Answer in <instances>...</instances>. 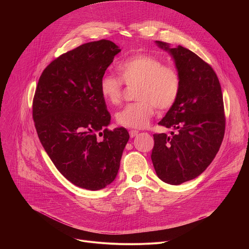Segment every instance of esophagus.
Returning a JSON list of instances; mask_svg holds the SVG:
<instances>
[{
    "label": "esophagus",
    "instance_id": "esophagus-1",
    "mask_svg": "<svg viewBox=\"0 0 249 249\" xmlns=\"http://www.w3.org/2000/svg\"><path fill=\"white\" fill-rule=\"evenodd\" d=\"M138 133H139V131H137V130H131V131L129 132V134H130V137H131V138H134L135 136H137V135H138Z\"/></svg>",
    "mask_w": 249,
    "mask_h": 249
}]
</instances>
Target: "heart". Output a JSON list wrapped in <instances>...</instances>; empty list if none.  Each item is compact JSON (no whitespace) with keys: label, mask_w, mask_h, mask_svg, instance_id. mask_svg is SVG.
<instances>
[{"label":"heart","mask_w":249,"mask_h":249,"mask_svg":"<svg viewBox=\"0 0 249 249\" xmlns=\"http://www.w3.org/2000/svg\"><path fill=\"white\" fill-rule=\"evenodd\" d=\"M117 71L125 85H138L135 94L138 101L127 104L115 115L121 126L144 128L155 114L156 106L161 110L169 109L178 98L181 87L178 72L156 56L144 53L129 56L118 64ZM99 91L106 103L117 105L122 99L123 85L119 79L104 75Z\"/></svg>","instance_id":"1"}]
</instances>
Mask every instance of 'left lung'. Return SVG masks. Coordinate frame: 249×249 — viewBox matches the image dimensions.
<instances>
[{
  "label": "left lung",
  "instance_id": "8db88e82",
  "mask_svg": "<svg viewBox=\"0 0 249 249\" xmlns=\"http://www.w3.org/2000/svg\"><path fill=\"white\" fill-rule=\"evenodd\" d=\"M156 43L173 58L181 87L159 122L176 133L154 134L151 158L160 180L179 185L199 176L219 152L226 128L223 93L215 71L198 55L180 45Z\"/></svg>",
  "mask_w": 249,
  "mask_h": 249
}]
</instances>
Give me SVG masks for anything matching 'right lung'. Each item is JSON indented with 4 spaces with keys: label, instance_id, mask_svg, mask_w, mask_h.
Wrapping results in <instances>:
<instances>
[{
    "label": "right lung",
    "instance_id": "1",
    "mask_svg": "<svg viewBox=\"0 0 249 249\" xmlns=\"http://www.w3.org/2000/svg\"><path fill=\"white\" fill-rule=\"evenodd\" d=\"M120 51L101 39L62 54L42 72L33 97L32 117L45 152L66 179L88 190L115 179L129 140L125 128L107 129L111 116L99 91Z\"/></svg>",
    "mask_w": 249,
    "mask_h": 249
}]
</instances>
